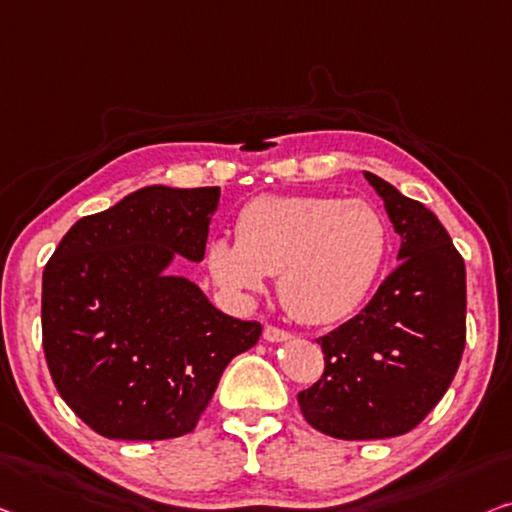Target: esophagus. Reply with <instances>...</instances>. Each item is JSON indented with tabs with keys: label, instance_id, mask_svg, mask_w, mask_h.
I'll list each match as a JSON object with an SVG mask.
<instances>
[{
	"label": "esophagus",
	"instance_id": "34e87169",
	"mask_svg": "<svg viewBox=\"0 0 512 512\" xmlns=\"http://www.w3.org/2000/svg\"><path fill=\"white\" fill-rule=\"evenodd\" d=\"M264 338L269 342H282V340H289L292 338V333L280 329V326H273V324H266L264 326Z\"/></svg>",
	"mask_w": 512,
	"mask_h": 512
}]
</instances>
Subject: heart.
Segmentation results:
<instances>
[{
	"mask_svg": "<svg viewBox=\"0 0 512 512\" xmlns=\"http://www.w3.org/2000/svg\"><path fill=\"white\" fill-rule=\"evenodd\" d=\"M391 250L375 204L329 195H259L236 218V243L216 239L209 266L232 292H257L278 273V296L305 324L361 308Z\"/></svg>",
	"mask_w": 512,
	"mask_h": 512,
	"instance_id": "heart-1",
	"label": "heart"
}]
</instances>
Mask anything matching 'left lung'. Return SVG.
<instances>
[{"label": "left lung", "mask_w": 512, "mask_h": 512, "mask_svg": "<svg viewBox=\"0 0 512 512\" xmlns=\"http://www.w3.org/2000/svg\"><path fill=\"white\" fill-rule=\"evenodd\" d=\"M400 234V264L370 303L317 342L324 375L299 393L305 421L335 439L400 437L451 386L467 342V271L430 209L365 172Z\"/></svg>", "instance_id": "8db88e82"}]
</instances>
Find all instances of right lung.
I'll list each match as a JSON object with an SVG mask.
<instances>
[{
	"instance_id": "1",
	"label": "right lung",
	"mask_w": 512,
	"mask_h": 512,
	"mask_svg": "<svg viewBox=\"0 0 512 512\" xmlns=\"http://www.w3.org/2000/svg\"><path fill=\"white\" fill-rule=\"evenodd\" d=\"M220 188L147 186L85 216L43 271V352L64 402L108 439L195 430L220 375L262 335L195 282L167 276L174 255L202 262Z\"/></svg>"
}]
</instances>
